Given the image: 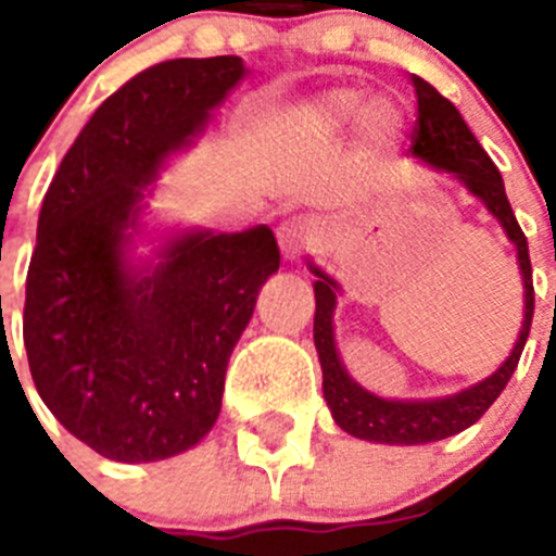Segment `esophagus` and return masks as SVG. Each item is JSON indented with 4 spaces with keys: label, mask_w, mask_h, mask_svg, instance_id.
Returning a JSON list of instances; mask_svg holds the SVG:
<instances>
[{
    "label": "esophagus",
    "mask_w": 556,
    "mask_h": 556,
    "mask_svg": "<svg viewBox=\"0 0 556 556\" xmlns=\"http://www.w3.org/2000/svg\"><path fill=\"white\" fill-rule=\"evenodd\" d=\"M314 236H317V227H314L312 218L305 216L286 218L277 230L279 248H282V253H286L288 260H296V256L314 242Z\"/></svg>",
    "instance_id": "obj_1"
}]
</instances>
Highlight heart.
Masks as SVG:
<instances>
[{
	"instance_id": "1",
	"label": "heart",
	"mask_w": 556,
	"mask_h": 556,
	"mask_svg": "<svg viewBox=\"0 0 556 556\" xmlns=\"http://www.w3.org/2000/svg\"><path fill=\"white\" fill-rule=\"evenodd\" d=\"M314 115L326 126H349L361 117V129L369 141L383 143L397 132L401 112L389 98L366 100L357 89H329L314 100Z\"/></svg>"
}]
</instances>
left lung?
I'll return each mask as SVG.
<instances>
[{
  "instance_id": "left-lung-1",
  "label": "left lung",
  "mask_w": 556,
  "mask_h": 556,
  "mask_svg": "<svg viewBox=\"0 0 556 556\" xmlns=\"http://www.w3.org/2000/svg\"><path fill=\"white\" fill-rule=\"evenodd\" d=\"M415 94H418V124H415L413 155L427 167L447 173L458 185L484 204L502 225L508 242L517 248L519 274H522V326H519L517 343L502 366L473 387L462 389L456 395L427 397V401H389V397L371 395L369 389L349 378L346 366L338 355L334 343V308H338L340 286L338 279L329 277L326 270L308 262L314 279V346L320 355L323 366V395L331 409V418L338 421L340 430L375 444H430L467 430L488 413V406L502 395L508 387L510 375L517 369L519 355L526 349L531 317H534V282H531V256H528L526 233L519 230L517 216L505 195V181L500 169L493 167L488 152L479 147L476 135L458 115V109L447 98H441L430 83L413 77Z\"/></svg>"
}]
</instances>
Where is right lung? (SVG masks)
I'll return each mask as SVG.
<instances>
[{"label": "right lung", "instance_id": "right-lung-1", "mask_svg": "<svg viewBox=\"0 0 556 556\" xmlns=\"http://www.w3.org/2000/svg\"><path fill=\"white\" fill-rule=\"evenodd\" d=\"M244 74L242 56L141 72L100 103L42 199L22 320L30 378L74 439L115 462L178 456L213 430L230 352L279 270L268 225L178 227L135 256L152 181Z\"/></svg>", "mask_w": 556, "mask_h": 556}]
</instances>
